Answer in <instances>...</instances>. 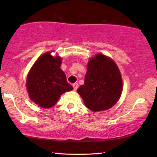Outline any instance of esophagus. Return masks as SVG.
<instances>
[{
	"mask_svg": "<svg viewBox=\"0 0 157 157\" xmlns=\"http://www.w3.org/2000/svg\"><path fill=\"white\" fill-rule=\"evenodd\" d=\"M73 88H74V90H75V91H76V90L77 89V88H78V84L74 83L73 84Z\"/></svg>",
	"mask_w": 157,
	"mask_h": 157,
	"instance_id": "1",
	"label": "esophagus"
}]
</instances>
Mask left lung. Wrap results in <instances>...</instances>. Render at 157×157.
I'll use <instances>...</instances> for the list:
<instances>
[{
  "instance_id": "obj_1",
  "label": "left lung",
  "mask_w": 157,
  "mask_h": 157,
  "mask_svg": "<svg viewBox=\"0 0 157 157\" xmlns=\"http://www.w3.org/2000/svg\"><path fill=\"white\" fill-rule=\"evenodd\" d=\"M122 91L121 74L114 61L102 54L90 59L84 84L77 89L86 107L93 111L111 109Z\"/></svg>"
}]
</instances>
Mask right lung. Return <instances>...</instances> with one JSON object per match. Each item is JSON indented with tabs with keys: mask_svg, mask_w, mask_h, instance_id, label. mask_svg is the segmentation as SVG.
<instances>
[{
	"mask_svg": "<svg viewBox=\"0 0 157 157\" xmlns=\"http://www.w3.org/2000/svg\"><path fill=\"white\" fill-rule=\"evenodd\" d=\"M61 57L46 52L36 60L27 75L26 89L30 99L40 107H52L61 94L73 89L61 70Z\"/></svg>",
	"mask_w": 157,
	"mask_h": 157,
	"instance_id": "obj_1",
	"label": "right lung"
}]
</instances>
